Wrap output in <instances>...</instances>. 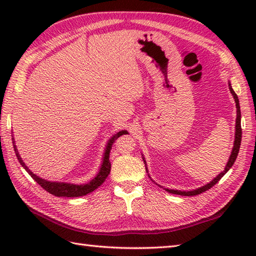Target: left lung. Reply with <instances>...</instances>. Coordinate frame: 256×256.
<instances>
[{"mask_svg": "<svg viewBox=\"0 0 256 256\" xmlns=\"http://www.w3.org/2000/svg\"><path fill=\"white\" fill-rule=\"evenodd\" d=\"M229 89L231 91V94L234 98V101H236V138H234V145H233V148L231 152V155H230V158L228 160V164L224 167V170L220 172L218 176H216L214 180H211L209 184H204V186L197 188L194 190H190V192H180V190H174V189H166L168 192L170 194H180V196H197L200 194L201 192H204L206 190L210 189L211 187H214V184L218 182L220 179L226 175V172L230 170L232 167V165L234 164V162L238 157V150H240V145H241V138H242V128H241V110H240V104H238V98L236 96V94L234 91H233L231 84H229ZM144 160V158H143ZM144 162L146 164V162L144 160ZM146 170H148V167H146ZM160 186V184H158Z\"/></svg>", "mask_w": 256, "mask_h": 256, "instance_id": "left-lung-1", "label": "left lung"}]
</instances>
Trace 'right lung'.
Masks as SVG:
<instances>
[{
	"label": "right lung",
	"instance_id": "right-lung-1",
	"mask_svg": "<svg viewBox=\"0 0 256 256\" xmlns=\"http://www.w3.org/2000/svg\"><path fill=\"white\" fill-rule=\"evenodd\" d=\"M123 134H128V131H120L116 134H114L113 136L108 140L106 148L104 155H103V162H102V165L100 167L99 172L96 174V176L92 179V180H90L88 184H68V182H48V180H45V179L36 176L35 174H32L28 170V167L24 164V162L22 160L18 152V148H16L14 140H13V144H14V150L16 153V157H18V160L20 162V165L25 168L26 172L30 174L32 178L34 179V180L38 184H40V187L44 188L46 192H48L50 194L56 196V197L76 198V197H81V196H86V194L92 192L94 190H96L98 187L101 186V184L104 182V180L108 176V174H110V170H111V162L108 158H110V150L112 148V144Z\"/></svg>",
	"mask_w": 256,
	"mask_h": 256
}]
</instances>
